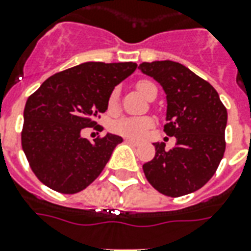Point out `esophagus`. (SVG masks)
Listing matches in <instances>:
<instances>
[{"instance_id":"34e87169","label":"esophagus","mask_w":251,"mask_h":251,"mask_svg":"<svg viewBox=\"0 0 251 251\" xmlns=\"http://www.w3.org/2000/svg\"><path fill=\"white\" fill-rule=\"evenodd\" d=\"M125 141L127 144H130V145H134V147L140 145V143H138V141H136V140H131V138H125Z\"/></svg>"}]
</instances>
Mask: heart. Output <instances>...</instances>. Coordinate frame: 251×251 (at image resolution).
Instances as JSON below:
<instances>
[{"label": "heart", "mask_w": 251, "mask_h": 251, "mask_svg": "<svg viewBox=\"0 0 251 251\" xmlns=\"http://www.w3.org/2000/svg\"><path fill=\"white\" fill-rule=\"evenodd\" d=\"M153 87H156L155 84L148 80H141L137 83V89L145 98L150 96L151 89ZM118 103H120V91L118 88H115L111 91V94L108 96V111L114 113L118 108ZM152 126H153V118L144 115V117H124V118L114 121L110 127L118 136L131 138V140H140L147 134L148 129Z\"/></svg>", "instance_id": "b5f03b06"}]
</instances>
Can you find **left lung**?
I'll return each instance as SVG.
<instances>
[{"instance_id":"left-lung-1","label":"left lung","mask_w":251,"mask_h":251,"mask_svg":"<svg viewBox=\"0 0 251 251\" xmlns=\"http://www.w3.org/2000/svg\"><path fill=\"white\" fill-rule=\"evenodd\" d=\"M138 69L166 92V134L174 148L155 143V157L143 166L152 186L168 197H180L204 186L216 173L226 151L227 110L216 89L174 61L143 62Z\"/></svg>"}]
</instances>
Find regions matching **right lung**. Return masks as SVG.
Here are the masks:
<instances>
[{"label": "right lung", "instance_id": "add662e5", "mask_svg": "<svg viewBox=\"0 0 251 251\" xmlns=\"http://www.w3.org/2000/svg\"><path fill=\"white\" fill-rule=\"evenodd\" d=\"M136 68L134 62H84L49 77L28 98L22 145L42 183L75 194L100 175L122 137L107 133L89 141L81 130L96 125L111 91Z\"/></svg>", "mask_w": 251, "mask_h": 251}]
</instances>
